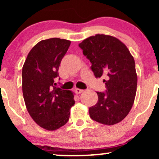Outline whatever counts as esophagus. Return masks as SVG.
<instances>
[{
	"label": "esophagus",
	"mask_w": 159,
	"mask_h": 159,
	"mask_svg": "<svg viewBox=\"0 0 159 159\" xmlns=\"http://www.w3.org/2000/svg\"><path fill=\"white\" fill-rule=\"evenodd\" d=\"M83 90H81V89H78V88H76L75 90V92L76 94H80L82 92H83Z\"/></svg>",
	"instance_id": "1"
}]
</instances>
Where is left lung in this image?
<instances>
[{
	"mask_svg": "<svg viewBox=\"0 0 159 159\" xmlns=\"http://www.w3.org/2000/svg\"><path fill=\"white\" fill-rule=\"evenodd\" d=\"M79 47L92 63L95 77L105 76L106 92H96L98 102L89 108L90 117L104 125L120 123L129 114L135 98L138 76L134 57L120 39L105 34L90 36Z\"/></svg>",
	"mask_w": 159,
	"mask_h": 159,
	"instance_id": "1",
	"label": "left lung"
}]
</instances>
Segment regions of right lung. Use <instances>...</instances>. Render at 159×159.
<instances>
[{
  "label": "right lung",
  "mask_w": 159,
  "mask_h": 159,
  "mask_svg": "<svg viewBox=\"0 0 159 159\" xmlns=\"http://www.w3.org/2000/svg\"><path fill=\"white\" fill-rule=\"evenodd\" d=\"M69 40L51 38L42 40L27 54L22 68V93L25 105L34 122L54 131L68 122L75 105L71 90L54 87V79L68 50Z\"/></svg>",
  "instance_id": "right-lung-1"
}]
</instances>
